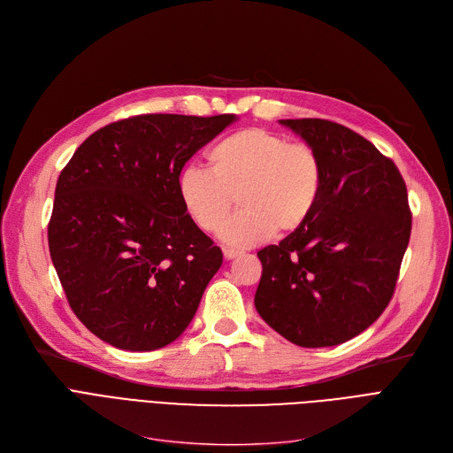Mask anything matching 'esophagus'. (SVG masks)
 <instances>
[{
  "label": "esophagus",
  "instance_id": "34e87169",
  "mask_svg": "<svg viewBox=\"0 0 453 453\" xmlns=\"http://www.w3.org/2000/svg\"><path fill=\"white\" fill-rule=\"evenodd\" d=\"M244 251H239V250H233V248H226L224 250V257L226 258H234V257H241Z\"/></svg>",
  "mask_w": 453,
  "mask_h": 453
}]
</instances>
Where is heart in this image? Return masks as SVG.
<instances>
[{"instance_id":"1","label":"heart","mask_w":453,"mask_h":453,"mask_svg":"<svg viewBox=\"0 0 453 453\" xmlns=\"http://www.w3.org/2000/svg\"><path fill=\"white\" fill-rule=\"evenodd\" d=\"M207 161L209 173L188 166L180 174L178 196L190 222L209 234L224 226L236 198L241 211L222 229V241L231 246H253L272 233L297 231L323 193L319 152L265 128L224 137Z\"/></svg>"}]
</instances>
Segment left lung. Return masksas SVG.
Here are the masks:
<instances>
[{
	"label": "left lung",
	"mask_w": 453,
	"mask_h": 453,
	"mask_svg": "<svg viewBox=\"0 0 453 453\" xmlns=\"http://www.w3.org/2000/svg\"><path fill=\"white\" fill-rule=\"evenodd\" d=\"M325 165L314 212L263 263L255 308L299 347L358 336L389 304L411 234L408 190L396 165L371 141L325 119H282Z\"/></svg>",
	"instance_id": "obj_1"
}]
</instances>
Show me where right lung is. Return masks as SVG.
Returning <instances> with one entry per match:
<instances>
[{
    "label": "right lung",
    "instance_id": "right-lung-1",
    "mask_svg": "<svg viewBox=\"0 0 453 453\" xmlns=\"http://www.w3.org/2000/svg\"><path fill=\"white\" fill-rule=\"evenodd\" d=\"M236 121L147 113L91 134L64 166L47 227L71 311L123 350L173 343L222 266L178 196L183 165Z\"/></svg>",
    "mask_w": 453,
    "mask_h": 453
}]
</instances>
